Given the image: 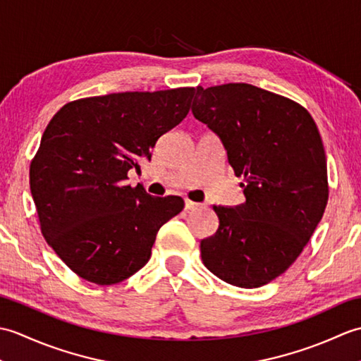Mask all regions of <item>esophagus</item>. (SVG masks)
Segmentation results:
<instances>
[{
  "label": "esophagus",
  "instance_id": "obj_1",
  "mask_svg": "<svg viewBox=\"0 0 361 361\" xmlns=\"http://www.w3.org/2000/svg\"><path fill=\"white\" fill-rule=\"evenodd\" d=\"M200 203H195V202H190V200H185V209L186 211H194L197 208H200Z\"/></svg>",
  "mask_w": 361,
  "mask_h": 361
}]
</instances>
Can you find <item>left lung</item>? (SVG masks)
Masks as SVG:
<instances>
[{"label":"left lung","mask_w":361,"mask_h":361,"mask_svg":"<svg viewBox=\"0 0 361 361\" xmlns=\"http://www.w3.org/2000/svg\"><path fill=\"white\" fill-rule=\"evenodd\" d=\"M192 113L220 137L245 195L233 208L214 206L219 229L200 243L203 264L231 286H265L323 219L329 186L318 127L304 106L250 83L197 87Z\"/></svg>","instance_id":"1"}]
</instances>
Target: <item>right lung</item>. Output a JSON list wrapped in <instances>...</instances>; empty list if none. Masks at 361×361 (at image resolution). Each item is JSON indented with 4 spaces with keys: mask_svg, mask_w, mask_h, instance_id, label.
<instances>
[{
    "mask_svg": "<svg viewBox=\"0 0 361 361\" xmlns=\"http://www.w3.org/2000/svg\"><path fill=\"white\" fill-rule=\"evenodd\" d=\"M194 94L85 97L63 105L46 127L30 163V194L46 242L82 279L111 286L141 270L159 228L185 208L181 197H152L126 180L186 118Z\"/></svg>",
    "mask_w": 361,
    "mask_h": 361,
    "instance_id": "add662e5",
    "label": "right lung"
}]
</instances>
